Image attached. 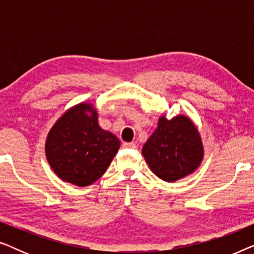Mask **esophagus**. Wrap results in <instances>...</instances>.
<instances>
[{"label":"esophagus","instance_id":"34e87169","mask_svg":"<svg viewBox=\"0 0 254 254\" xmlns=\"http://www.w3.org/2000/svg\"><path fill=\"white\" fill-rule=\"evenodd\" d=\"M123 147L125 149H136V144L133 143V142H125Z\"/></svg>","mask_w":254,"mask_h":254}]
</instances>
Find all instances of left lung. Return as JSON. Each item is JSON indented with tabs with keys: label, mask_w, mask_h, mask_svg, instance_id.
I'll return each mask as SVG.
<instances>
[{
	"label": "left lung",
	"mask_w": 254,
	"mask_h": 254,
	"mask_svg": "<svg viewBox=\"0 0 254 254\" xmlns=\"http://www.w3.org/2000/svg\"><path fill=\"white\" fill-rule=\"evenodd\" d=\"M142 154L158 178L172 183L195 171L202 161L203 145L189 118L178 116L168 120L161 117Z\"/></svg>",
	"instance_id": "8db88e82"
}]
</instances>
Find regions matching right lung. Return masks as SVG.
Segmentation results:
<instances>
[{"label":"right lung","instance_id":"add662e5","mask_svg":"<svg viewBox=\"0 0 254 254\" xmlns=\"http://www.w3.org/2000/svg\"><path fill=\"white\" fill-rule=\"evenodd\" d=\"M119 148V138L100 128L98 114L91 104L82 103L55 123L45 150L59 178L83 187L105 173Z\"/></svg>","mask_w":254,"mask_h":254}]
</instances>
